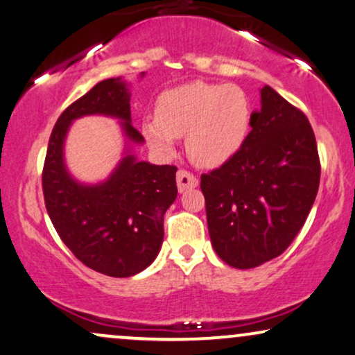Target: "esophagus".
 <instances>
[{"label": "esophagus", "instance_id": "obj_1", "mask_svg": "<svg viewBox=\"0 0 355 355\" xmlns=\"http://www.w3.org/2000/svg\"><path fill=\"white\" fill-rule=\"evenodd\" d=\"M177 187H178V191L183 193V191H187L189 189H195V187H198V178H196L193 173H190L189 170L182 168L177 172Z\"/></svg>", "mask_w": 355, "mask_h": 355}]
</instances>
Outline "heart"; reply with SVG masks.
Masks as SVG:
<instances>
[{
    "instance_id": "1",
    "label": "heart",
    "mask_w": 355,
    "mask_h": 355,
    "mask_svg": "<svg viewBox=\"0 0 355 355\" xmlns=\"http://www.w3.org/2000/svg\"><path fill=\"white\" fill-rule=\"evenodd\" d=\"M251 125V101L236 84L195 80L165 91L155 117L142 122L153 150L170 153L175 137L187 134V152L195 164L218 166L233 159L245 144Z\"/></svg>"
}]
</instances>
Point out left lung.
Here are the masks:
<instances>
[{
    "mask_svg": "<svg viewBox=\"0 0 355 355\" xmlns=\"http://www.w3.org/2000/svg\"><path fill=\"white\" fill-rule=\"evenodd\" d=\"M319 178L318 144L304 112L264 85L240 152L202 175L216 254L240 270L279 256L304 225Z\"/></svg>",
    "mask_w": 355,
    "mask_h": 355,
    "instance_id": "8db88e82",
    "label": "left lung"
}]
</instances>
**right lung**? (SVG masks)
<instances>
[{
  "instance_id": "obj_1",
  "label": "right lung",
  "mask_w": 355,
  "mask_h": 355,
  "mask_svg": "<svg viewBox=\"0 0 355 355\" xmlns=\"http://www.w3.org/2000/svg\"><path fill=\"white\" fill-rule=\"evenodd\" d=\"M130 94L121 79H105L59 115L51 132L42 193L55 232L80 263L112 277H129L150 266L164 241V215L177 198L175 165H152L123 157L109 180L80 185L62 160V145L74 119L104 114L121 119L125 135L144 137L130 123Z\"/></svg>"
}]
</instances>
